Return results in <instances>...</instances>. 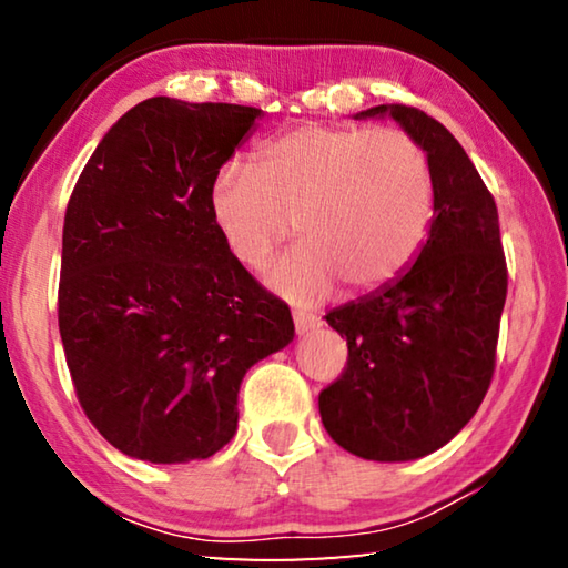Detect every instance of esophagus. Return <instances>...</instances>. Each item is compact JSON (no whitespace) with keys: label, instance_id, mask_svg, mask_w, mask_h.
Instances as JSON below:
<instances>
[{"label":"esophagus","instance_id":"34e87169","mask_svg":"<svg viewBox=\"0 0 568 568\" xmlns=\"http://www.w3.org/2000/svg\"><path fill=\"white\" fill-rule=\"evenodd\" d=\"M293 323H295V333H297V335H305V333H311V331H315V328H321V318H318V315L303 313V311H295V313H293Z\"/></svg>","mask_w":568,"mask_h":568}]
</instances>
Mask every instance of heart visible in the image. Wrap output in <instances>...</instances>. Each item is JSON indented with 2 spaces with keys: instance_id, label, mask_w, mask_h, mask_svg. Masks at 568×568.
<instances>
[{
  "instance_id": "b5f03b06",
  "label": "heart",
  "mask_w": 568,
  "mask_h": 568,
  "mask_svg": "<svg viewBox=\"0 0 568 568\" xmlns=\"http://www.w3.org/2000/svg\"><path fill=\"white\" fill-rule=\"evenodd\" d=\"M436 187L418 142L396 128L301 124L227 165L210 185V217L237 265L261 271L291 223L303 240L271 273L273 291L318 303L335 285L371 293L408 271L426 245Z\"/></svg>"
}]
</instances>
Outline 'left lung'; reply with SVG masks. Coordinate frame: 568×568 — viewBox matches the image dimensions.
Returning <instances> with one entry per match:
<instances>
[{"mask_svg":"<svg viewBox=\"0 0 568 568\" xmlns=\"http://www.w3.org/2000/svg\"><path fill=\"white\" fill-rule=\"evenodd\" d=\"M368 118L396 120L426 152L436 213L398 281L325 315L348 341V365L318 406L341 448L396 464L434 454L474 418L491 386L508 277L496 203L454 134L408 104L355 114Z\"/></svg>","mask_w":568,"mask_h":568,"instance_id":"1","label":"left lung"}]
</instances>
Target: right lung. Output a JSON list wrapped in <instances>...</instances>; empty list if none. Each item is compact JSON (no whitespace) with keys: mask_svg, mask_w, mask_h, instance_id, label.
I'll list each match as a JSON object with an SVG mask.
<instances>
[{"mask_svg":"<svg viewBox=\"0 0 568 568\" xmlns=\"http://www.w3.org/2000/svg\"><path fill=\"white\" fill-rule=\"evenodd\" d=\"M261 114L150 98L112 124L72 190L64 358L92 426L124 456L217 454L245 373L295 335L291 307L230 257L210 217V185Z\"/></svg>","mask_w":568,"mask_h":568,"instance_id":"1","label":"right lung"}]
</instances>
